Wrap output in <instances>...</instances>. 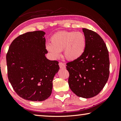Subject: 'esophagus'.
<instances>
[{
	"mask_svg": "<svg viewBox=\"0 0 121 121\" xmlns=\"http://www.w3.org/2000/svg\"><path fill=\"white\" fill-rule=\"evenodd\" d=\"M59 67H60V68H66V65H65L64 63L60 62L59 63Z\"/></svg>",
	"mask_w": 121,
	"mask_h": 121,
	"instance_id": "34e87169",
	"label": "esophagus"
}]
</instances>
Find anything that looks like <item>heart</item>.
<instances>
[{
	"instance_id": "heart-1",
	"label": "heart",
	"mask_w": 121,
	"mask_h": 121,
	"mask_svg": "<svg viewBox=\"0 0 121 121\" xmlns=\"http://www.w3.org/2000/svg\"><path fill=\"white\" fill-rule=\"evenodd\" d=\"M86 39L81 32L61 31L51 38V44L46 45L47 50L54 58L60 56V52L64 51V56L68 61L80 58L85 52Z\"/></svg>"
}]
</instances>
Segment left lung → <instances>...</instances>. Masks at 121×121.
<instances>
[{"instance_id": "1", "label": "left lung", "mask_w": 121, "mask_h": 121, "mask_svg": "<svg viewBox=\"0 0 121 121\" xmlns=\"http://www.w3.org/2000/svg\"><path fill=\"white\" fill-rule=\"evenodd\" d=\"M86 39L85 52L78 59L66 64L69 86L74 94L83 98L97 95L109 76V52L102 38L93 30L82 28Z\"/></svg>"}]
</instances>
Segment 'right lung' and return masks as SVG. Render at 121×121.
Wrapping results in <instances>:
<instances>
[{"instance_id":"add662e5","label":"right lung","mask_w":121,"mask_h":121,"mask_svg":"<svg viewBox=\"0 0 121 121\" xmlns=\"http://www.w3.org/2000/svg\"><path fill=\"white\" fill-rule=\"evenodd\" d=\"M45 33L27 32L16 38L6 54L7 76L19 96L42 101L51 95L53 80L59 69V62L47 59Z\"/></svg>"}]
</instances>
